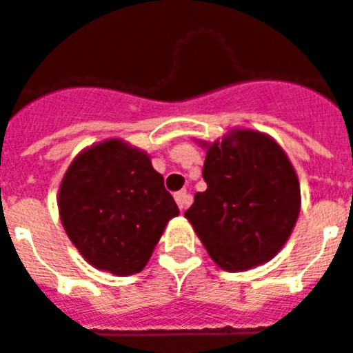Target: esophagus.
<instances>
[{
    "mask_svg": "<svg viewBox=\"0 0 353 353\" xmlns=\"http://www.w3.org/2000/svg\"><path fill=\"white\" fill-rule=\"evenodd\" d=\"M174 198H176V201H177V205H179L181 210H184V208L191 203V194L188 193V191H177V193L174 194Z\"/></svg>",
    "mask_w": 353,
    "mask_h": 353,
    "instance_id": "obj_1",
    "label": "esophagus"
}]
</instances>
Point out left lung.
<instances>
[{
  "mask_svg": "<svg viewBox=\"0 0 353 353\" xmlns=\"http://www.w3.org/2000/svg\"><path fill=\"white\" fill-rule=\"evenodd\" d=\"M207 190L184 217L219 268L245 271L271 260L300 214V184L281 146L256 131H234L207 148Z\"/></svg>",
  "mask_w": 353,
  "mask_h": 353,
  "instance_id": "obj_1",
  "label": "left lung"
}]
</instances>
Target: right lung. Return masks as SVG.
<instances>
[{
	"label": "right lung",
	"mask_w": 353,
	"mask_h": 353,
	"mask_svg": "<svg viewBox=\"0 0 353 353\" xmlns=\"http://www.w3.org/2000/svg\"><path fill=\"white\" fill-rule=\"evenodd\" d=\"M58 210L81 255L117 276L143 271L167 222L179 215L150 157L121 139L91 146L70 163Z\"/></svg>",
	"instance_id": "obj_1"
}]
</instances>
